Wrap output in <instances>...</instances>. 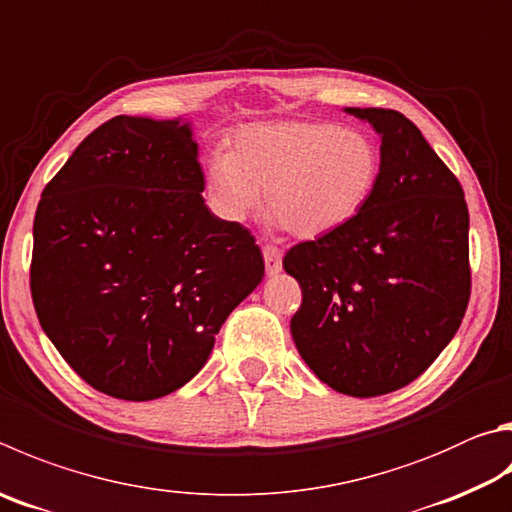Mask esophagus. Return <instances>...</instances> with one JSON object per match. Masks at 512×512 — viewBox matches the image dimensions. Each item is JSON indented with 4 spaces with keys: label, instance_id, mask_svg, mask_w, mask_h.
<instances>
[{
    "label": "esophagus",
    "instance_id": "34e87169",
    "mask_svg": "<svg viewBox=\"0 0 512 512\" xmlns=\"http://www.w3.org/2000/svg\"><path fill=\"white\" fill-rule=\"evenodd\" d=\"M264 264H266L268 275H277L282 271V250L277 248L275 244L264 246Z\"/></svg>",
    "mask_w": 512,
    "mask_h": 512
}]
</instances>
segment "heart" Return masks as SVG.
I'll return each instance as SVG.
<instances>
[{"instance_id":"b5f03b06","label":"heart","mask_w":512,"mask_h":512,"mask_svg":"<svg viewBox=\"0 0 512 512\" xmlns=\"http://www.w3.org/2000/svg\"><path fill=\"white\" fill-rule=\"evenodd\" d=\"M380 150L360 129L327 120H273L239 127L228 152L208 163V190L230 221L266 208L295 237L327 235L356 219L374 194Z\"/></svg>"}]
</instances>
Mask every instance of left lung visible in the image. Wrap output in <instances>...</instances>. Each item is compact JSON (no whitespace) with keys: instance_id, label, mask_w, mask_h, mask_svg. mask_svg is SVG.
I'll return each mask as SVG.
<instances>
[{"instance_id":"8db88e82","label":"left lung","mask_w":512,"mask_h":512,"mask_svg":"<svg viewBox=\"0 0 512 512\" xmlns=\"http://www.w3.org/2000/svg\"><path fill=\"white\" fill-rule=\"evenodd\" d=\"M380 134V176L356 219L284 257L302 288L295 347L322 383L371 398L410 385L470 300L468 206L457 176L401 111L347 107Z\"/></svg>"}]
</instances>
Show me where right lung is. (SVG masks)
Here are the masks:
<instances>
[{"label":"right lung","mask_w":512,"mask_h":512,"mask_svg":"<svg viewBox=\"0 0 512 512\" xmlns=\"http://www.w3.org/2000/svg\"><path fill=\"white\" fill-rule=\"evenodd\" d=\"M188 123L116 116L46 183L33 221L37 320L69 367L123 401L206 365L264 277L250 230L212 215Z\"/></svg>","instance_id":"obj_1"}]
</instances>
